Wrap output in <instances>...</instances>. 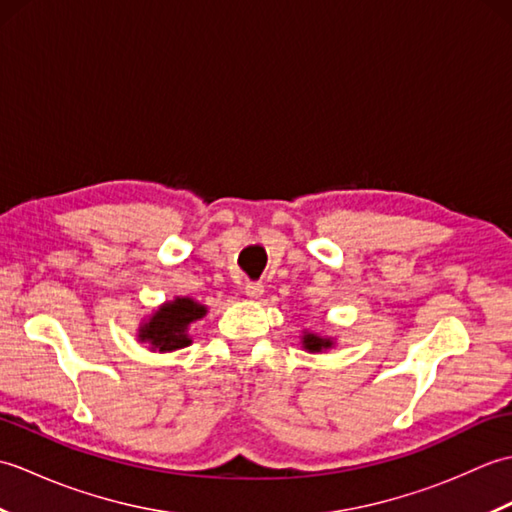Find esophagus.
<instances>
[{"instance_id": "34e87169", "label": "esophagus", "mask_w": 512, "mask_h": 512, "mask_svg": "<svg viewBox=\"0 0 512 512\" xmlns=\"http://www.w3.org/2000/svg\"><path fill=\"white\" fill-rule=\"evenodd\" d=\"M244 292H246V297H248V299L257 301L259 297L264 295V286H262V284H248V286L244 288Z\"/></svg>"}]
</instances>
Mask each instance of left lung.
<instances>
[{
	"instance_id": "1",
	"label": "left lung",
	"mask_w": 512,
	"mask_h": 512,
	"mask_svg": "<svg viewBox=\"0 0 512 512\" xmlns=\"http://www.w3.org/2000/svg\"><path fill=\"white\" fill-rule=\"evenodd\" d=\"M336 345V341L332 336H323L317 332H310V330H303L301 334V347L310 354H321V352H328Z\"/></svg>"
}]
</instances>
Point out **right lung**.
<instances>
[{
  "mask_svg": "<svg viewBox=\"0 0 512 512\" xmlns=\"http://www.w3.org/2000/svg\"><path fill=\"white\" fill-rule=\"evenodd\" d=\"M209 308L191 297H173L158 306L138 325V341L147 343L151 352L167 354L191 345V323L206 317Z\"/></svg>",
  "mask_w": 512,
  "mask_h": 512,
  "instance_id": "1",
  "label": "right lung"
}]
</instances>
